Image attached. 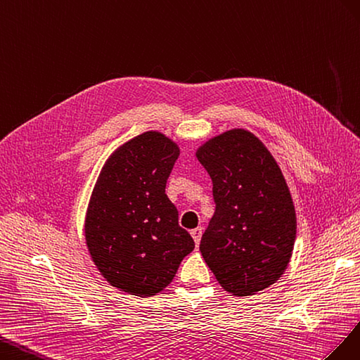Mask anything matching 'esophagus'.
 Here are the masks:
<instances>
[{
  "mask_svg": "<svg viewBox=\"0 0 360 360\" xmlns=\"http://www.w3.org/2000/svg\"><path fill=\"white\" fill-rule=\"evenodd\" d=\"M190 233H191V237H193L194 243H196V245H199V243H200V237H202V228L193 229Z\"/></svg>",
  "mask_w": 360,
  "mask_h": 360,
  "instance_id": "34e87169",
  "label": "esophagus"
}]
</instances>
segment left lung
<instances>
[{
	"instance_id": "obj_1",
	"label": "left lung",
	"mask_w": 360,
	"mask_h": 360,
	"mask_svg": "<svg viewBox=\"0 0 360 360\" xmlns=\"http://www.w3.org/2000/svg\"><path fill=\"white\" fill-rule=\"evenodd\" d=\"M196 157L212 179L215 212L200 253L224 291L269 288L290 264L297 219L283 173L264 143L243 128L205 141Z\"/></svg>"
}]
</instances>
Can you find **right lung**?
<instances>
[{
	"mask_svg": "<svg viewBox=\"0 0 360 360\" xmlns=\"http://www.w3.org/2000/svg\"><path fill=\"white\" fill-rule=\"evenodd\" d=\"M178 157L179 146L172 139L146 131L112 152L99 173L84 237L91 261L119 291L157 295L194 249L166 194Z\"/></svg>",
	"mask_w": 360,
	"mask_h": 360,
	"instance_id": "right-lung-1",
	"label": "right lung"
}]
</instances>
